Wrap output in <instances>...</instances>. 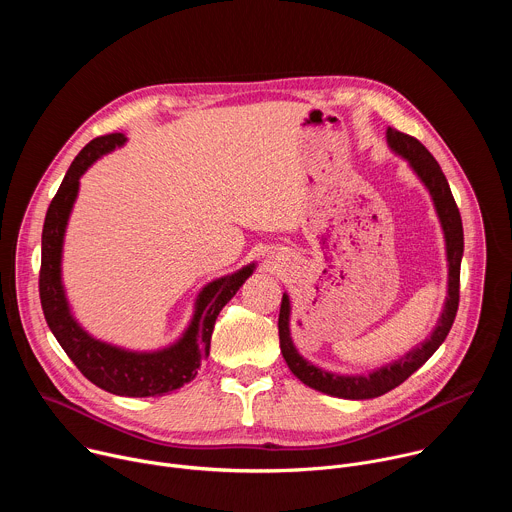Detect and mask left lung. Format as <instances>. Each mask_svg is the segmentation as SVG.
I'll use <instances>...</instances> for the list:
<instances>
[{
	"label": "left lung",
	"mask_w": 512,
	"mask_h": 512,
	"mask_svg": "<svg viewBox=\"0 0 512 512\" xmlns=\"http://www.w3.org/2000/svg\"><path fill=\"white\" fill-rule=\"evenodd\" d=\"M387 143L395 154H399L401 158H405L409 162V166L413 168L417 178L425 184V188L431 194L435 212H437V216H440L444 239H446V255H448V298H446L444 312H442L440 320H437L435 330L431 332V336L425 342H421L419 346L409 350L399 360L385 364V367H381L369 375L348 377V375L328 373V371L316 367V364L308 362L298 352V348L294 346V340H291V332H289V312H291L289 296L283 294L277 328H279L281 354L287 362L289 371L294 373L304 385H308L320 393L340 397V399H375V397H381V395L389 393L391 389L399 387L403 381H407L421 367V364L427 362V358L442 346V342L446 340V336L456 320L458 302H460V263H462V253H464V229H462V216H460L458 204L452 196L450 184H448L440 164L435 162V158L425 150V145L419 139L389 127Z\"/></svg>",
	"instance_id": "left-lung-1"
}]
</instances>
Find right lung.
I'll use <instances>...</instances> for the list:
<instances>
[{
	"mask_svg": "<svg viewBox=\"0 0 512 512\" xmlns=\"http://www.w3.org/2000/svg\"><path fill=\"white\" fill-rule=\"evenodd\" d=\"M125 139L127 137L123 133H109L89 141L75 162L70 164L56 196L52 198L42 229V265L38 281L40 304L54 338L93 385L121 397H158L184 387L196 377L200 362L210 350L216 316L253 273L255 263L204 285L196 298L190 326L182 338L168 348L156 352H131L87 334L72 318L64 296L60 277L64 231L72 204L79 194L81 176L95 160L115 148H121Z\"/></svg>",
	"mask_w": 512,
	"mask_h": 512,
	"instance_id": "1",
	"label": "right lung"
}]
</instances>
